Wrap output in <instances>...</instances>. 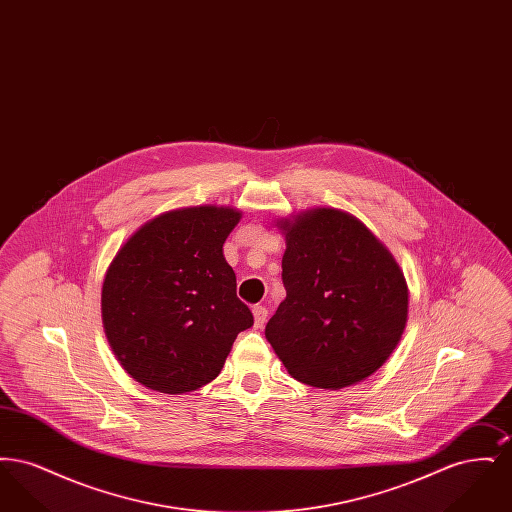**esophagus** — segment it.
Wrapping results in <instances>:
<instances>
[{"instance_id": "esophagus-1", "label": "esophagus", "mask_w": 512, "mask_h": 512, "mask_svg": "<svg viewBox=\"0 0 512 512\" xmlns=\"http://www.w3.org/2000/svg\"><path fill=\"white\" fill-rule=\"evenodd\" d=\"M253 317H255V328H263L268 318L267 307L255 305V307H253Z\"/></svg>"}]
</instances>
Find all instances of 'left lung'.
I'll use <instances>...</instances> for the list:
<instances>
[{
	"label": "left lung",
	"mask_w": 512,
	"mask_h": 512,
	"mask_svg": "<svg viewBox=\"0 0 512 512\" xmlns=\"http://www.w3.org/2000/svg\"><path fill=\"white\" fill-rule=\"evenodd\" d=\"M286 299L265 336L295 380L340 390L386 363L407 324L409 292L363 222L317 209L286 222Z\"/></svg>",
	"instance_id": "8db88e82"
}]
</instances>
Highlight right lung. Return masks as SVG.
<instances>
[{"mask_svg": "<svg viewBox=\"0 0 512 512\" xmlns=\"http://www.w3.org/2000/svg\"><path fill=\"white\" fill-rule=\"evenodd\" d=\"M234 209L194 207L144 224L113 259L101 292L107 340L122 368L161 393L219 376L232 343L253 326L222 244Z\"/></svg>", "mask_w": 512, "mask_h": 512, "instance_id": "1", "label": "right lung"}]
</instances>
